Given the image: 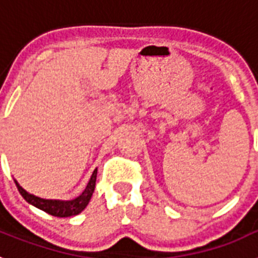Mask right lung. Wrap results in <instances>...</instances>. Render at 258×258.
Segmentation results:
<instances>
[{
    "instance_id": "right-lung-1",
    "label": "right lung",
    "mask_w": 258,
    "mask_h": 258,
    "mask_svg": "<svg viewBox=\"0 0 258 258\" xmlns=\"http://www.w3.org/2000/svg\"><path fill=\"white\" fill-rule=\"evenodd\" d=\"M97 169L93 172L92 177L89 179L88 184H86V187L84 188L83 192L80 194L79 197L71 200L42 199V198L36 197L33 194L27 192L18 183L17 179H15V183H17V187L19 192L22 194V197L26 199V202H28L33 207L46 212V213L51 214V216H55V217H71V216H76V214L81 213L86 208L90 199H92L95 188V181H97Z\"/></svg>"
}]
</instances>
